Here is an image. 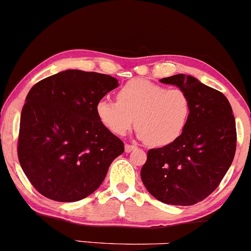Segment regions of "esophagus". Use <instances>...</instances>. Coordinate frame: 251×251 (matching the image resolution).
<instances>
[{
  "label": "esophagus",
  "instance_id": "1",
  "mask_svg": "<svg viewBox=\"0 0 251 251\" xmlns=\"http://www.w3.org/2000/svg\"><path fill=\"white\" fill-rule=\"evenodd\" d=\"M134 150H137V146H134V145H129V144H126L125 145V152H132V151H134Z\"/></svg>",
  "mask_w": 251,
  "mask_h": 251
}]
</instances>
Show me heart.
<instances>
[{
  "mask_svg": "<svg viewBox=\"0 0 251 251\" xmlns=\"http://www.w3.org/2000/svg\"><path fill=\"white\" fill-rule=\"evenodd\" d=\"M117 98L118 101L100 99L96 105L99 122L116 135H125L134 123L142 139L162 148L180 138L189 124L191 100L179 88L134 79L119 89Z\"/></svg>",
  "mask_w": 251,
  "mask_h": 251,
  "instance_id": "1",
  "label": "heart"
}]
</instances>
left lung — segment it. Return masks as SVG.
I'll return each mask as SVG.
<instances>
[{
	"mask_svg": "<svg viewBox=\"0 0 251 251\" xmlns=\"http://www.w3.org/2000/svg\"><path fill=\"white\" fill-rule=\"evenodd\" d=\"M191 100L184 133L175 143L148 152L140 176L148 191L163 203L194 205L215 191L231 165L236 124L223 93L185 74L164 77Z\"/></svg>",
	"mask_w": 251,
	"mask_h": 251,
	"instance_id": "8db88e82",
	"label": "left lung"
}]
</instances>
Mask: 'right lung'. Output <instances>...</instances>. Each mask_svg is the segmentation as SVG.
Instances as JSON below:
<instances>
[{"label": "right lung", "instance_id": "right-lung-1", "mask_svg": "<svg viewBox=\"0 0 251 251\" xmlns=\"http://www.w3.org/2000/svg\"><path fill=\"white\" fill-rule=\"evenodd\" d=\"M119 86L116 77L67 70L34 85L20 120L17 154L40 194L76 201L101 185L124 143L98 119L96 105Z\"/></svg>", "mask_w": 251, "mask_h": 251}]
</instances>
